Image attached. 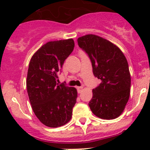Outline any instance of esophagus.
Returning a JSON list of instances; mask_svg holds the SVG:
<instances>
[{
    "label": "esophagus",
    "mask_w": 150,
    "mask_h": 150,
    "mask_svg": "<svg viewBox=\"0 0 150 150\" xmlns=\"http://www.w3.org/2000/svg\"><path fill=\"white\" fill-rule=\"evenodd\" d=\"M83 88V86H78V87H77V90H78V93H81V92L82 91Z\"/></svg>",
    "instance_id": "1"
}]
</instances>
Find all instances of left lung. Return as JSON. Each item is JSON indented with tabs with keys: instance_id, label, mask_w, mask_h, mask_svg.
<instances>
[{
	"instance_id": "1",
	"label": "left lung",
	"mask_w": 150,
	"mask_h": 150,
	"mask_svg": "<svg viewBox=\"0 0 150 150\" xmlns=\"http://www.w3.org/2000/svg\"><path fill=\"white\" fill-rule=\"evenodd\" d=\"M78 43L90 59L93 75L101 80L93 89L88 103L91 110L106 120L119 117L130 96L131 75L126 58L118 47L95 35L79 38Z\"/></svg>"
}]
</instances>
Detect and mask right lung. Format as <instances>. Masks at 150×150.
Wrapping results in <instances>:
<instances>
[{
	"label": "right lung",
	"instance_id": "add662e5",
	"mask_svg": "<svg viewBox=\"0 0 150 150\" xmlns=\"http://www.w3.org/2000/svg\"><path fill=\"white\" fill-rule=\"evenodd\" d=\"M74 47L72 39L48 42L35 53L29 64L27 89L32 108L39 120L51 128L67 123L76 103V89L57 83L59 72Z\"/></svg>",
	"mask_w": 150,
	"mask_h": 150
}]
</instances>
